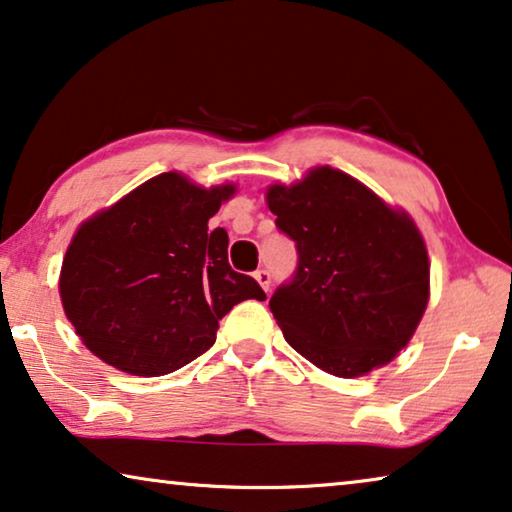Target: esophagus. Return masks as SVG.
I'll list each match as a JSON object with an SVG mask.
<instances>
[{
	"mask_svg": "<svg viewBox=\"0 0 512 512\" xmlns=\"http://www.w3.org/2000/svg\"><path fill=\"white\" fill-rule=\"evenodd\" d=\"M255 280L259 282V287H262L264 292H269V287H271V273L269 271H266V269L255 271Z\"/></svg>",
	"mask_w": 512,
	"mask_h": 512,
	"instance_id": "34e87169",
	"label": "esophagus"
}]
</instances>
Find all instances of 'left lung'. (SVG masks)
<instances>
[{
  "mask_svg": "<svg viewBox=\"0 0 512 512\" xmlns=\"http://www.w3.org/2000/svg\"><path fill=\"white\" fill-rule=\"evenodd\" d=\"M266 204L299 253L292 280L269 301L285 340L335 377L391 363L430 299V259L414 220L329 165L271 186Z\"/></svg>",
  "mask_w": 512,
  "mask_h": 512,
  "instance_id": "left-lung-1",
  "label": "left lung"
}]
</instances>
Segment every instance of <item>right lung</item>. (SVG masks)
I'll return each instance as SVG.
<instances>
[{
    "mask_svg": "<svg viewBox=\"0 0 512 512\" xmlns=\"http://www.w3.org/2000/svg\"><path fill=\"white\" fill-rule=\"evenodd\" d=\"M234 190L165 172L80 225L59 296L91 354L128 375H167L207 352L236 303L266 299L227 262L223 227L209 230Z\"/></svg>",
    "mask_w": 512,
    "mask_h": 512,
    "instance_id": "add662e5",
    "label": "right lung"
}]
</instances>
